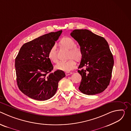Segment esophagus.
<instances>
[{"instance_id": "1", "label": "esophagus", "mask_w": 131, "mask_h": 131, "mask_svg": "<svg viewBox=\"0 0 131 131\" xmlns=\"http://www.w3.org/2000/svg\"><path fill=\"white\" fill-rule=\"evenodd\" d=\"M72 73V72H70V71H69V72H66V73H65L66 76L70 75V74H71Z\"/></svg>"}]
</instances>
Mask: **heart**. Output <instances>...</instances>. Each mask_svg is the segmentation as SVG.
<instances>
[{"instance_id":"heart-1","label":"heart","mask_w":131,"mask_h":131,"mask_svg":"<svg viewBox=\"0 0 131 131\" xmlns=\"http://www.w3.org/2000/svg\"><path fill=\"white\" fill-rule=\"evenodd\" d=\"M60 46L68 50V58H70L66 61L59 62L55 65V69L64 71H69L72 70L76 65V62L81 60L82 58V52L81 49L76 46L74 41L70 37H65L60 40L59 42ZM49 59L53 63H57L58 58L57 52L55 47H52L49 50L48 54ZM73 58L75 59H72Z\"/></svg>"}]
</instances>
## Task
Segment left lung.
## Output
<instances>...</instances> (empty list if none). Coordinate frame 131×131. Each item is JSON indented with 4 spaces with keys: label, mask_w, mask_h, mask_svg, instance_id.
Segmentation results:
<instances>
[{
    "label": "left lung",
    "mask_w": 131,
    "mask_h": 131,
    "mask_svg": "<svg viewBox=\"0 0 131 131\" xmlns=\"http://www.w3.org/2000/svg\"><path fill=\"white\" fill-rule=\"evenodd\" d=\"M70 35L82 52L78 70L82 77L79 90L89 95L102 93L109 84L114 64L108 42L88 29H74Z\"/></svg>",
    "instance_id": "1"
}]
</instances>
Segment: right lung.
Listing matches in <instances>:
<instances>
[{"mask_svg": "<svg viewBox=\"0 0 131 131\" xmlns=\"http://www.w3.org/2000/svg\"><path fill=\"white\" fill-rule=\"evenodd\" d=\"M62 30L45 34L21 48L15 60L16 81L20 91L28 97L46 101L53 97L58 83L65 77L63 71L52 72L53 66L48 54Z\"/></svg>", "mask_w": 131, "mask_h": 131, "instance_id": "right-lung-1", "label": "right lung"}]
</instances>
